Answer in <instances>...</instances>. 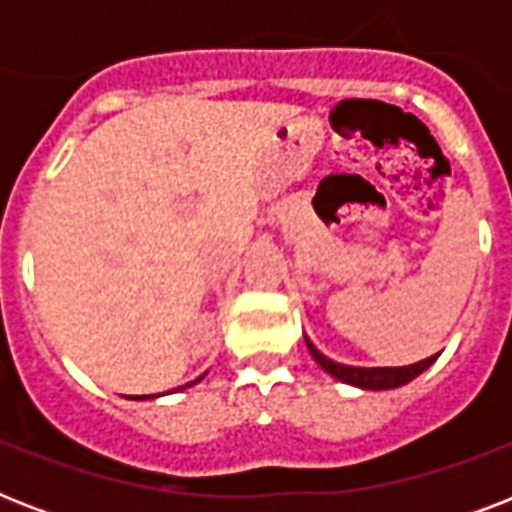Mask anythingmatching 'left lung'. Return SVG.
I'll list each match as a JSON object with an SVG mask.
<instances>
[{"instance_id": "obj_1", "label": "left lung", "mask_w": 512, "mask_h": 512, "mask_svg": "<svg viewBox=\"0 0 512 512\" xmlns=\"http://www.w3.org/2000/svg\"><path fill=\"white\" fill-rule=\"evenodd\" d=\"M305 345H308L311 356L316 358V364H319L324 372L332 374L335 380L345 382V385H353V388H361V390L401 388V385H406V382H412L414 377H420V374L438 358L436 353V356L422 358V361L409 366H348V364H337V361L324 356V353H321V350L308 340V337H305Z\"/></svg>"}]
</instances>
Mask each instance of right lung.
<instances>
[{
    "mask_svg": "<svg viewBox=\"0 0 512 512\" xmlns=\"http://www.w3.org/2000/svg\"><path fill=\"white\" fill-rule=\"evenodd\" d=\"M201 377H204V374H201ZM201 377H196V380L188 382V385H183V388H191V385H196V382H199ZM183 388H180V390H183ZM127 398H156V396H127Z\"/></svg>",
    "mask_w": 512,
    "mask_h": 512,
    "instance_id": "add662e5",
    "label": "right lung"
}]
</instances>
